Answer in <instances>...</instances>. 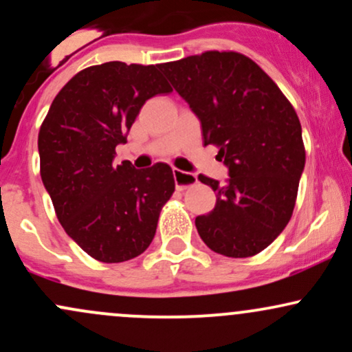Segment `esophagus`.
<instances>
[{
  "instance_id": "34e87169",
  "label": "esophagus",
  "mask_w": 352,
  "mask_h": 352,
  "mask_svg": "<svg viewBox=\"0 0 352 352\" xmlns=\"http://www.w3.org/2000/svg\"><path fill=\"white\" fill-rule=\"evenodd\" d=\"M173 179H175V185L179 190L193 187L197 184V177L193 173H187L184 170H179V168H173Z\"/></svg>"
}]
</instances>
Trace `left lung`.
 Listing matches in <instances>:
<instances>
[{
  "instance_id": "left-lung-1",
  "label": "left lung",
  "mask_w": 352,
  "mask_h": 352,
  "mask_svg": "<svg viewBox=\"0 0 352 352\" xmlns=\"http://www.w3.org/2000/svg\"><path fill=\"white\" fill-rule=\"evenodd\" d=\"M201 124L204 145H217L230 179L199 175L217 195L195 218L205 245L230 258L263 252L288 225L306 152L296 111L254 60L235 51H205L159 64Z\"/></svg>"
}]
</instances>
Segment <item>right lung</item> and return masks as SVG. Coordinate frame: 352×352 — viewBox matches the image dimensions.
<instances>
[{"mask_svg": "<svg viewBox=\"0 0 352 352\" xmlns=\"http://www.w3.org/2000/svg\"><path fill=\"white\" fill-rule=\"evenodd\" d=\"M172 87L159 66L120 60L79 71L58 92L38 135L41 179L66 233L94 260L122 263L152 243L175 190L167 164L114 165L140 109Z\"/></svg>", "mask_w": 352, "mask_h": 352, "instance_id": "right-lung-1", "label": "right lung"}]
</instances>
